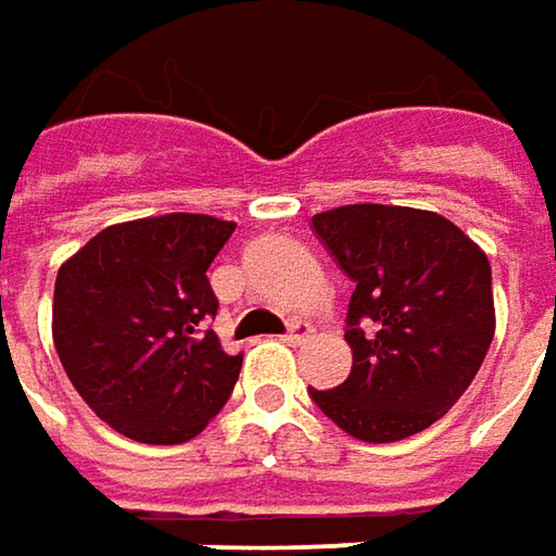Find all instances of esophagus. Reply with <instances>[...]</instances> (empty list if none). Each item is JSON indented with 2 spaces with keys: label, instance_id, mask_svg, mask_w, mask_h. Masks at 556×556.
Returning <instances> with one entry per match:
<instances>
[{
  "label": "esophagus",
  "instance_id": "1",
  "mask_svg": "<svg viewBox=\"0 0 556 556\" xmlns=\"http://www.w3.org/2000/svg\"><path fill=\"white\" fill-rule=\"evenodd\" d=\"M309 337H312V325H306V321H290L288 333H285V340H288V343H293V346L306 343Z\"/></svg>",
  "mask_w": 556,
  "mask_h": 556
}]
</instances>
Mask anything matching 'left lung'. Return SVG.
<instances>
[{
  "mask_svg": "<svg viewBox=\"0 0 556 556\" xmlns=\"http://www.w3.org/2000/svg\"><path fill=\"white\" fill-rule=\"evenodd\" d=\"M312 228L353 278V371L315 405L362 442H399L437 424L473 383L495 337L492 268L445 216L350 203Z\"/></svg>",
  "mask_w": 556,
  "mask_h": 556,
  "instance_id": "8db88e82",
  "label": "left lung"
}]
</instances>
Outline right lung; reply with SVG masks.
<instances>
[{
    "mask_svg": "<svg viewBox=\"0 0 556 556\" xmlns=\"http://www.w3.org/2000/svg\"><path fill=\"white\" fill-rule=\"evenodd\" d=\"M235 223L166 213L108 225L58 268L52 337L86 405L117 433L179 445L219 415L244 355L225 353L206 321V281Z\"/></svg>",
    "mask_w": 556,
    "mask_h": 556,
    "instance_id": "right-lung-1",
    "label": "right lung"
}]
</instances>
